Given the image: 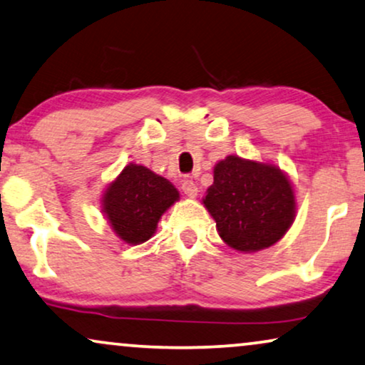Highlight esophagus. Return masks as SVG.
<instances>
[{
	"mask_svg": "<svg viewBox=\"0 0 365 365\" xmlns=\"http://www.w3.org/2000/svg\"><path fill=\"white\" fill-rule=\"evenodd\" d=\"M182 192L186 194L187 197L194 199L197 196V184L192 181V179H186V181L182 182Z\"/></svg>",
	"mask_w": 365,
	"mask_h": 365,
	"instance_id": "obj_1",
	"label": "esophagus"
}]
</instances>
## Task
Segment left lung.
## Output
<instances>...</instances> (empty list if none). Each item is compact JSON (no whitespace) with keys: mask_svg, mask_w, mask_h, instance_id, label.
<instances>
[{"mask_svg":"<svg viewBox=\"0 0 365 365\" xmlns=\"http://www.w3.org/2000/svg\"><path fill=\"white\" fill-rule=\"evenodd\" d=\"M204 206L229 247L256 252L276 244L296 217V197L286 174L266 163L227 156L214 166Z\"/></svg>","mask_w":365,"mask_h":365,"instance_id":"8db88e82","label":"left lung"}]
</instances>
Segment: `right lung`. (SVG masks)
Returning <instances> with one entry per match:
<instances>
[{
  "label": "right lung",
  "mask_w": 365,
  "mask_h": 365,
  "mask_svg": "<svg viewBox=\"0 0 365 365\" xmlns=\"http://www.w3.org/2000/svg\"><path fill=\"white\" fill-rule=\"evenodd\" d=\"M179 199L178 189L151 169L128 164L103 196V212L126 244L146 242L159 219Z\"/></svg>",
  "instance_id": "right-lung-1"
}]
</instances>
